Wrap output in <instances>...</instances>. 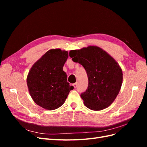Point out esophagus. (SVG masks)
I'll return each instance as SVG.
<instances>
[{"instance_id":"obj_1","label":"esophagus","mask_w":147,"mask_h":147,"mask_svg":"<svg viewBox=\"0 0 147 147\" xmlns=\"http://www.w3.org/2000/svg\"><path fill=\"white\" fill-rule=\"evenodd\" d=\"M73 86H74V87L75 88H77V83H75L73 84Z\"/></svg>"}]
</instances>
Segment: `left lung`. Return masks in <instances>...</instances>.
Instances as JSON below:
<instances>
[{
  "label": "left lung",
  "instance_id": "1",
  "mask_svg": "<svg viewBox=\"0 0 147 147\" xmlns=\"http://www.w3.org/2000/svg\"><path fill=\"white\" fill-rule=\"evenodd\" d=\"M69 56L86 72L88 86L80 95L86 107L101 110L112 104L123 82L121 69L113 57L94 46L70 51Z\"/></svg>",
  "mask_w": 147,
  "mask_h": 147
}]
</instances>
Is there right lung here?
<instances>
[{
    "mask_svg": "<svg viewBox=\"0 0 147 147\" xmlns=\"http://www.w3.org/2000/svg\"><path fill=\"white\" fill-rule=\"evenodd\" d=\"M68 57L67 51L50 50L29 71L27 84L30 94L35 103L47 110L59 108L74 89L63 70Z\"/></svg>",
    "mask_w": 147,
    "mask_h": 147,
    "instance_id": "1",
    "label": "right lung"
}]
</instances>
